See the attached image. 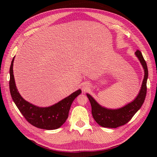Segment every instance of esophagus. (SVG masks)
I'll list each match as a JSON object with an SVG mask.
<instances>
[{
	"mask_svg": "<svg viewBox=\"0 0 157 157\" xmlns=\"http://www.w3.org/2000/svg\"><path fill=\"white\" fill-rule=\"evenodd\" d=\"M88 88H89L88 84H86V83H84V84L82 85V92H86V91H87Z\"/></svg>",
	"mask_w": 157,
	"mask_h": 157,
	"instance_id": "34e87169",
	"label": "esophagus"
}]
</instances>
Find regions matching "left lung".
<instances>
[{"instance_id":"left-lung-1","label":"left lung","mask_w":157,"mask_h":157,"mask_svg":"<svg viewBox=\"0 0 157 157\" xmlns=\"http://www.w3.org/2000/svg\"><path fill=\"white\" fill-rule=\"evenodd\" d=\"M136 56L140 60L144 69V78L140 91L134 101L119 109H111L103 107L95 100L90 94H86L92 107V114L94 119L102 127L116 128L124 125L129 122L136 112L143 105L147 94V80L148 78V69L141 52L137 50Z\"/></svg>"}]
</instances>
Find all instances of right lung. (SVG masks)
<instances>
[{
  "instance_id": "obj_1",
  "label": "right lung",
  "mask_w": 157,
  "mask_h": 157,
  "mask_svg": "<svg viewBox=\"0 0 157 157\" xmlns=\"http://www.w3.org/2000/svg\"><path fill=\"white\" fill-rule=\"evenodd\" d=\"M14 58L15 57H13L12 61L10 68V78L9 82L10 94L13 102L23 116L33 126L44 130L58 129L67 119L71 104L74 99L81 94V90H77L70 96L50 107H40L33 105L25 101L17 91L13 74Z\"/></svg>"
}]
</instances>
